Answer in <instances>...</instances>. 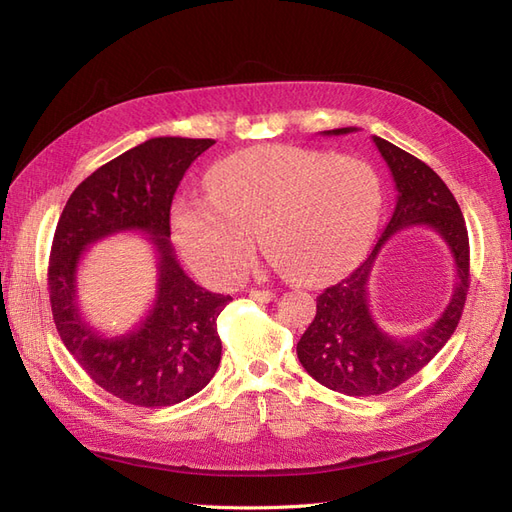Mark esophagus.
Instances as JSON below:
<instances>
[{"instance_id":"34e87169","label":"esophagus","mask_w":512,"mask_h":512,"mask_svg":"<svg viewBox=\"0 0 512 512\" xmlns=\"http://www.w3.org/2000/svg\"><path fill=\"white\" fill-rule=\"evenodd\" d=\"M250 297L258 303H271V301H275V292L273 290H252Z\"/></svg>"}]
</instances>
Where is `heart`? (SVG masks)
<instances>
[{
	"label": "heart",
	"instance_id": "heart-1",
	"mask_svg": "<svg viewBox=\"0 0 512 512\" xmlns=\"http://www.w3.org/2000/svg\"><path fill=\"white\" fill-rule=\"evenodd\" d=\"M382 205L369 164L329 153L262 145L215 162L207 194H181L173 228L192 267L215 284H237L252 265L256 232L288 280L318 284L344 275L367 252Z\"/></svg>",
	"mask_w": 512,
	"mask_h": 512
}]
</instances>
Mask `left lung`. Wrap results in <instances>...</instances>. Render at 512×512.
<instances>
[{
    "mask_svg": "<svg viewBox=\"0 0 512 512\" xmlns=\"http://www.w3.org/2000/svg\"><path fill=\"white\" fill-rule=\"evenodd\" d=\"M356 128L324 130L327 136ZM395 181V209L374 250L346 280L316 299V318L297 344L305 371L322 386L350 397H369L395 389L421 371L455 333L470 286V243L463 213L446 183L408 151L371 136ZM427 225L447 243L456 265L452 301L441 318L412 338L386 334L370 316L368 275L381 247L399 229Z\"/></svg>",
    "mask_w": 512,
    "mask_h": 512,
    "instance_id": "obj_1",
    "label": "left lung"
}]
</instances>
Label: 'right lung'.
<instances>
[{"mask_svg": "<svg viewBox=\"0 0 512 512\" xmlns=\"http://www.w3.org/2000/svg\"><path fill=\"white\" fill-rule=\"evenodd\" d=\"M213 143V138H149L91 173L57 222L49 290L61 342L91 380L132 406L179 404L205 389L222 359L218 316L232 299L190 280L170 243L173 196L185 170ZM121 231L150 237L159 290L138 328L108 338L84 320L75 275L89 244Z\"/></svg>", "mask_w": 512, "mask_h": 512, "instance_id": "obj_1", "label": "right lung"}]
</instances>
